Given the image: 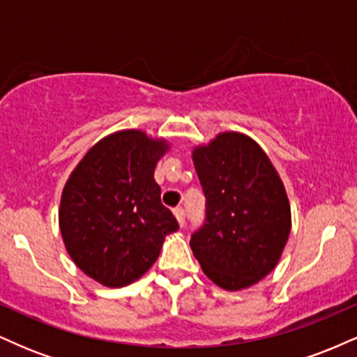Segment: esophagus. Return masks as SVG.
Listing matches in <instances>:
<instances>
[{
	"mask_svg": "<svg viewBox=\"0 0 357 357\" xmlns=\"http://www.w3.org/2000/svg\"><path fill=\"white\" fill-rule=\"evenodd\" d=\"M174 215L176 218H178V223L181 225V227H184V223H186V211H184V208L181 206L174 208Z\"/></svg>",
	"mask_w": 357,
	"mask_h": 357,
	"instance_id": "esophagus-1",
	"label": "esophagus"
}]
</instances>
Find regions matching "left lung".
Returning a JSON list of instances; mask_svg holds the SVG:
<instances>
[{
	"instance_id": "obj_1",
	"label": "left lung",
	"mask_w": 357,
	"mask_h": 357,
	"mask_svg": "<svg viewBox=\"0 0 357 357\" xmlns=\"http://www.w3.org/2000/svg\"><path fill=\"white\" fill-rule=\"evenodd\" d=\"M204 198V221L190 245L216 285L240 290L272 272L290 233L280 178L253 139L223 132L192 151Z\"/></svg>"
}]
</instances>
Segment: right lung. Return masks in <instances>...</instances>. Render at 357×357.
I'll use <instances>...</instances> for the list:
<instances>
[{"mask_svg": "<svg viewBox=\"0 0 357 357\" xmlns=\"http://www.w3.org/2000/svg\"><path fill=\"white\" fill-rule=\"evenodd\" d=\"M141 130L110 134L75 167L60 203V231L82 272L107 287L142 277L178 220L161 203L154 167L166 151Z\"/></svg>", "mask_w": 357, "mask_h": 357, "instance_id": "right-lung-1", "label": "right lung"}]
</instances>
